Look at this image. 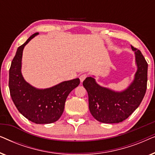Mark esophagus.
Listing matches in <instances>:
<instances>
[{"label": "esophagus", "mask_w": 155, "mask_h": 155, "mask_svg": "<svg viewBox=\"0 0 155 155\" xmlns=\"http://www.w3.org/2000/svg\"><path fill=\"white\" fill-rule=\"evenodd\" d=\"M87 77V74H86V73L82 74V75L80 76V81L83 82L84 80H85V78H86Z\"/></svg>", "instance_id": "esophagus-1"}]
</instances>
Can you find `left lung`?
<instances>
[{"instance_id": "8db88e82", "label": "left lung", "mask_w": 155, "mask_h": 155, "mask_svg": "<svg viewBox=\"0 0 155 155\" xmlns=\"http://www.w3.org/2000/svg\"><path fill=\"white\" fill-rule=\"evenodd\" d=\"M135 52L137 71L128 88L115 92L99 85L92 77L83 81L89 98V109L95 119L104 124H117L126 120L139 107L146 92L147 63L141 51L131 46Z\"/></svg>"}]
</instances>
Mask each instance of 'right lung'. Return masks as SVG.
Wrapping results in <instances>:
<instances>
[{"instance_id":"obj_1","label":"right lung","mask_w":155,"mask_h":155,"mask_svg":"<svg viewBox=\"0 0 155 155\" xmlns=\"http://www.w3.org/2000/svg\"><path fill=\"white\" fill-rule=\"evenodd\" d=\"M34 34L19 46L9 71V89L17 109L25 118L37 124H51L58 120L64 110L65 102L72 90L79 85L76 78L46 89L34 87L25 81L21 73L22 51L35 36Z\"/></svg>"}]
</instances>
